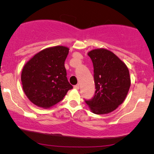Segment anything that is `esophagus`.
Here are the masks:
<instances>
[{"instance_id": "1", "label": "esophagus", "mask_w": 154, "mask_h": 154, "mask_svg": "<svg viewBox=\"0 0 154 154\" xmlns=\"http://www.w3.org/2000/svg\"><path fill=\"white\" fill-rule=\"evenodd\" d=\"M74 88H75L76 90H79V84L76 85H75V87H74Z\"/></svg>"}]
</instances>
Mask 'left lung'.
Wrapping results in <instances>:
<instances>
[{"instance_id": "1", "label": "left lung", "mask_w": 154, "mask_h": 154, "mask_svg": "<svg viewBox=\"0 0 154 154\" xmlns=\"http://www.w3.org/2000/svg\"><path fill=\"white\" fill-rule=\"evenodd\" d=\"M88 55L93 64L96 91L94 97L85 103L94 114H109L121 105L128 95L131 83L129 69L107 49H94Z\"/></svg>"}]
</instances>
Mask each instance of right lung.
<instances>
[{
  "label": "right lung",
  "instance_id": "obj_1",
  "mask_svg": "<svg viewBox=\"0 0 154 154\" xmlns=\"http://www.w3.org/2000/svg\"><path fill=\"white\" fill-rule=\"evenodd\" d=\"M69 50L61 45L48 48L35 54L23 67V91L35 105L51 108L73 88L67 79L64 66Z\"/></svg>",
  "mask_w": 154,
  "mask_h": 154
}]
</instances>
